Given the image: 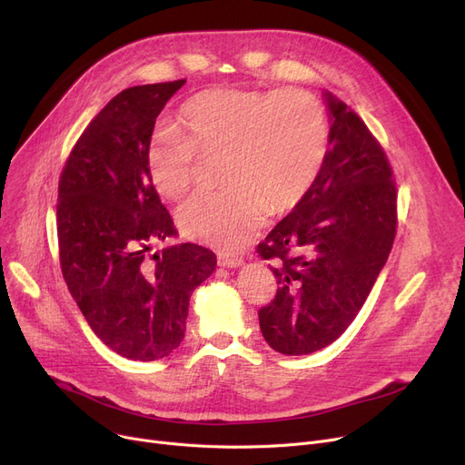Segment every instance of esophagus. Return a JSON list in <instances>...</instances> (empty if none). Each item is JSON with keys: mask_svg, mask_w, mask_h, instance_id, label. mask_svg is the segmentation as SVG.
I'll return each mask as SVG.
<instances>
[{"mask_svg": "<svg viewBox=\"0 0 465 465\" xmlns=\"http://www.w3.org/2000/svg\"><path fill=\"white\" fill-rule=\"evenodd\" d=\"M245 263L241 256H230V254H218V265L223 267H239Z\"/></svg>", "mask_w": 465, "mask_h": 465, "instance_id": "34e87169", "label": "esophagus"}]
</instances>
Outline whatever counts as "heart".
<instances>
[{
	"label": "heart",
	"mask_w": 465,
	"mask_h": 465,
	"mask_svg": "<svg viewBox=\"0 0 465 465\" xmlns=\"http://www.w3.org/2000/svg\"><path fill=\"white\" fill-rule=\"evenodd\" d=\"M177 128H158L146 144L149 179L165 200L190 192L202 156L223 154L226 188L193 195L177 213L181 232L233 252L263 226L270 209L303 202L330 149L324 105L311 92L220 86L181 109Z\"/></svg>",
	"instance_id": "1"
}]
</instances>
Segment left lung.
<instances>
[{
  "label": "left lung",
  "mask_w": 465,
  "mask_h": 465,
  "mask_svg": "<svg viewBox=\"0 0 465 465\" xmlns=\"http://www.w3.org/2000/svg\"><path fill=\"white\" fill-rule=\"evenodd\" d=\"M326 97V163L303 202L256 249L277 262V294L258 311L260 330L288 356L321 351L352 324L398 230V190L384 149L349 105Z\"/></svg>",
  "instance_id": "left-lung-1"
}]
</instances>
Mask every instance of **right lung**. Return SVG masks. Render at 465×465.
<instances>
[{
    "instance_id": "1",
    "label": "right lung",
    "mask_w": 465,
    "mask_h": 465,
    "mask_svg": "<svg viewBox=\"0 0 465 465\" xmlns=\"http://www.w3.org/2000/svg\"><path fill=\"white\" fill-rule=\"evenodd\" d=\"M186 81L122 90L94 116L65 160L56 232L64 281L92 331L116 354L153 361L184 337L188 303L216 265L213 251L173 235L144 153L156 118Z\"/></svg>"
}]
</instances>
